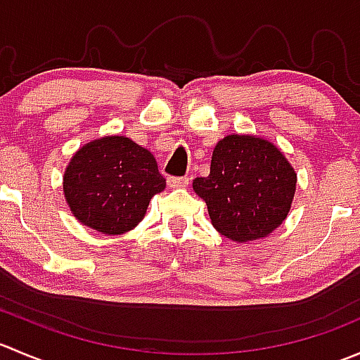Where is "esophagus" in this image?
Listing matches in <instances>:
<instances>
[{"label": "esophagus", "instance_id": "obj_1", "mask_svg": "<svg viewBox=\"0 0 360 360\" xmlns=\"http://www.w3.org/2000/svg\"><path fill=\"white\" fill-rule=\"evenodd\" d=\"M188 183H190V177L188 176L169 177V179H167V184H169L170 188H184V186H188Z\"/></svg>", "mask_w": 360, "mask_h": 360}]
</instances>
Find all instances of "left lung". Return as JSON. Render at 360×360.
I'll use <instances>...</instances> for the list:
<instances>
[{
	"mask_svg": "<svg viewBox=\"0 0 360 360\" xmlns=\"http://www.w3.org/2000/svg\"><path fill=\"white\" fill-rule=\"evenodd\" d=\"M193 190L203 198L212 226L233 242L268 237L288 217L296 172L281 150L257 136H226L216 144L207 177Z\"/></svg>",
	"mask_w": 360,
	"mask_h": 360,
	"instance_id": "left-lung-1",
	"label": "left lung"
}]
</instances>
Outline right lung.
Listing matches in <instances>:
<instances>
[{
  "label": "right lung",
  "instance_id": "1",
  "mask_svg": "<svg viewBox=\"0 0 360 360\" xmlns=\"http://www.w3.org/2000/svg\"><path fill=\"white\" fill-rule=\"evenodd\" d=\"M63 188L79 223L122 235L143 221L151 198L165 190V179L146 148L125 136H106L72 155Z\"/></svg>",
  "mask_w": 360,
  "mask_h": 360
}]
</instances>
